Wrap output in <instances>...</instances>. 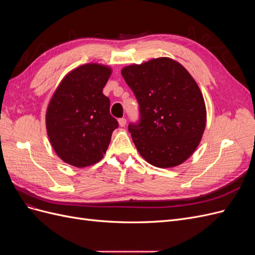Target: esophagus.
Masks as SVG:
<instances>
[{"label":"esophagus","instance_id":"1","mask_svg":"<svg viewBox=\"0 0 255 255\" xmlns=\"http://www.w3.org/2000/svg\"><path fill=\"white\" fill-rule=\"evenodd\" d=\"M118 122H119V126H120V127H126V125H127V119H126V118H120V119L118 120Z\"/></svg>","mask_w":255,"mask_h":255}]
</instances>
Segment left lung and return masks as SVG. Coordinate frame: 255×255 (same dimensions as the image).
Returning <instances> with one entry per match:
<instances>
[{"mask_svg":"<svg viewBox=\"0 0 255 255\" xmlns=\"http://www.w3.org/2000/svg\"><path fill=\"white\" fill-rule=\"evenodd\" d=\"M121 74L139 104V121L128 126L138 152L158 168L184 163L206 125L204 99L194 78L169 57L127 66Z\"/></svg>","mask_w":255,"mask_h":255,"instance_id":"8db88e82","label":"left lung"}]
</instances>
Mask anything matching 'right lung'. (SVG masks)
<instances>
[{"label": "right lung", "mask_w": 255, "mask_h": 255, "mask_svg": "<svg viewBox=\"0 0 255 255\" xmlns=\"http://www.w3.org/2000/svg\"><path fill=\"white\" fill-rule=\"evenodd\" d=\"M112 69L100 64L75 68L61 80L45 114L50 142L65 163L88 167L103 158L118 121L103 88Z\"/></svg>", "instance_id": "add662e5"}]
</instances>
